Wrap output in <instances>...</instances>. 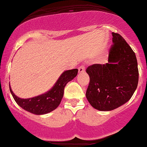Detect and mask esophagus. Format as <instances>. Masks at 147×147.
<instances>
[{
    "label": "esophagus",
    "instance_id": "esophagus-1",
    "mask_svg": "<svg viewBox=\"0 0 147 147\" xmlns=\"http://www.w3.org/2000/svg\"><path fill=\"white\" fill-rule=\"evenodd\" d=\"M78 71H79V72H85V66L81 65L80 67H78Z\"/></svg>",
    "mask_w": 147,
    "mask_h": 147
}]
</instances>
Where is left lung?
<instances>
[{"instance_id":"left-lung-1","label":"left lung","mask_w":147,"mask_h":147,"mask_svg":"<svg viewBox=\"0 0 147 147\" xmlns=\"http://www.w3.org/2000/svg\"><path fill=\"white\" fill-rule=\"evenodd\" d=\"M112 37L108 63L93 64L86 69L90 77L86 98L100 111L113 110L125 104L138 86L135 53L120 34L112 32Z\"/></svg>"}]
</instances>
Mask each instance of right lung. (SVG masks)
<instances>
[{"mask_svg":"<svg viewBox=\"0 0 147 147\" xmlns=\"http://www.w3.org/2000/svg\"><path fill=\"white\" fill-rule=\"evenodd\" d=\"M78 72V69L64 71L51 90L38 96L29 98H20L13 94L9 85L11 94L17 105L24 110L38 115L49 113L58 107L64 96V87L68 82L77 76Z\"/></svg>","mask_w":147,"mask_h":147,"instance_id":"1","label":"right lung"}]
</instances>
